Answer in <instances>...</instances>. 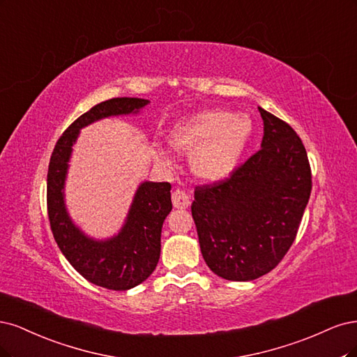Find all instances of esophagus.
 Listing matches in <instances>:
<instances>
[{
  "mask_svg": "<svg viewBox=\"0 0 357 357\" xmlns=\"http://www.w3.org/2000/svg\"><path fill=\"white\" fill-rule=\"evenodd\" d=\"M172 203H174L176 209H187L190 206V197L185 191L176 190L172 192Z\"/></svg>",
  "mask_w": 357,
  "mask_h": 357,
  "instance_id": "esophagus-1",
  "label": "esophagus"
}]
</instances>
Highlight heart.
I'll return each instance as SVG.
<instances>
[{
	"label": "heart",
	"instance_id": "1",
	"mask_svg": "<svg viewBox=\"0 0 357 357\" xmlns=\"http://www.w3.org/2000/svg\"><path fill=\"white\" fill-rule=\"evenodd\" d=\"M252 121L245 114L206 109L176 124L170 142L191 157L194 175L204 182H221L233 174L250 141ZM157 157L170 163L165 148Z\"/></svg>",
	"mask_w": 357,
	"mask_h": 357
}]
</instances>
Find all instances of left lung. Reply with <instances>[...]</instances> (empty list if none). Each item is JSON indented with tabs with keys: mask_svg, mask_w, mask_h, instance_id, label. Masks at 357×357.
Instances as JSON below:
<instances>
[{
	"mask_svg": "<svg viewBox=\"0 0 357 357\" xmlns=\"http://www.w3.org/2000/svg\"><path fill=\"white\" fill-rule=\"evenodd\" d=\"M261 149L231 178L197 187L191 204L202 255L222 279L255 280L292 246L312 192L305 148L289 124L258 107Z\"/></svg>",
	"mask_w": 357,
	"mask_h": 357,
	"instance_id": "obj_1",
	"label": "left lung"
}]
</instances>
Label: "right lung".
Listing matches in <instances>:
<instances>
[{
  "label": "right lung",
  "instance_id": "1",
  "mask_svg": "<svg viewBox=\"0 0 357 357\" xmlns=\"http://www.w3.org/2000/svg\"><path fill=\"white\" fill-rule=\"evenodd\" d=\"M148 103V99L139 98H114L98 103L63 132L49 165L47 211L57 246L86 280L112 291L132 289L155 270L162 250V227L172 211L170 183L141 182L120 231L108 238L90 237L73 221L65 203V183L79 130L103 119L136 116Z\"/></svg>",
  "mask_w": 357,
  "mask_h": 357
}]
</instances>
